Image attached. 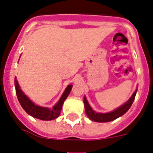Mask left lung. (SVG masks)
Masks as SVG:
<instances>
[{
	"mask_svg": "<svg viewBox=\"0 0 153 153\" xmlns=\"http://www.w3.org/2000/svg\"><path fill=\"white\" fill-rule=\"evenodd\" d=\"M137 90L138 89L136 88L132 96L130 97L129 99L126 102H125L124 104L115 108L113 111H110V112H106V113L96 112L95 111H94L91 105L88 104V102L86 97L84 96L85 110L86 115L91 120L96 122V123H108V122L115 120V119H118L119 117L124 115L126 111L129 109L132 103H133L134 100H135V97L136 95V92H137Z\"/></svg>",
	"mask_w": 153,
	"mask_h": 153,
	"instance_id": "1",
	"label": "left lung"
}]
</instances>
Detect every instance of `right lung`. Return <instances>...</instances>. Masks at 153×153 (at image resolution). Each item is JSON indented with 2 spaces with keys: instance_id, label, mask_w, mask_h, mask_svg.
I'll list each match as a JSON object with an SVG mask.
<instances>
[{
  "instance_id": "1",
  "label": "right lung",
  "mask_w": 153,
  "mask_h": 153,
  "mask_svg": "<svg viewBox=\"0 0 153 153\" xmlns=\"http://www.w3.org/2000/svg\"><path fill=\"white\" fill-rule=\"evenodd\" d=\"M14 84H15L16 95H17V97H18V99L19 101L21 107L24 108V110L28 115H31L34 118L44 121L53 120V119H55L60 115L64 102L67 99V97L68 96L69 93L71 91L73 86L72 85H68L66 87L65 90L64 91L60 99L58 100L56 104L53 106V108L50 109L49 108L42 107V106L34 104V102L30 100L28 97L23 92V91L21 90L16 77L15 79H14Z\"/></svg>"
}]
</instances>
